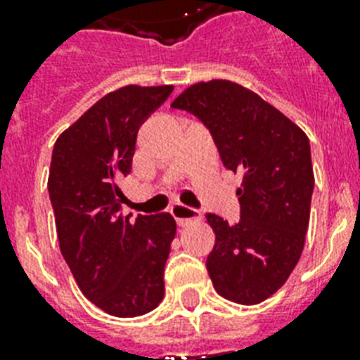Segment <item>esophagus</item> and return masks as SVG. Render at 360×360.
Returning <instances> with one entry per match:
<instances>
[{"label": "esophagus", "mask_w": 360, "mask_h": 360, "mask_svg": "<svg viewBox=\"0 0 360 360\" xmlns=\"http://www.w3.org/2000/svg\"><path fill=\"white\" fill-rule=\"evenodd\" d=\"M172 214H174L175 222H177V226H188L191 222H196V220H200V211H196V209L192 207H186V205H181V203H177V205H174L172 207Z\"/></svg>", "instance_id": "34e87169"}]
</instances>
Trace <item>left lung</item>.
Returning <instances> with one entry per match:
<instances>
[{
    "label": "left lung",
    "mask_w": 360,
    "mask_h": 360,
    "mask_svg": "<svg viewBox=\"0 0 360 360\" xmlns=\"http://www.w3.org/2000/svg\"><path fill=\"white\" fill-rule=\"evenodd\" d=\"M202 121L224 168L243 174L237 224L219 214L207 271L230 301L257 304L284 284L301 257L314 169L307 134L256 93L228 80L194 84L172 103Z\"/></svg>",
    "instance_id": "left-lung-1"
}]
</instances>
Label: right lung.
Wrapping results in <instances>:
<instances>
[{
  "mask_svg": "<svg viewBox=\"0 0 360 360\" xmlns=\"http://www.w3.org/2000/svg\"><path fill=\"white\" fill-rule=\"evenodd\" d=\"M172 91L127 86L108 93L53 146L48 194L59 248L82 293L115 318L143 316L164 297L175 220L160 213L132 222L117 183L130 174L138 130Z\"/></svg>",
  "mask_w": 360,
  "mask_h": 360,
  "instance_id": "obj_1",
  "label": "right lung"
}]
</instances>
